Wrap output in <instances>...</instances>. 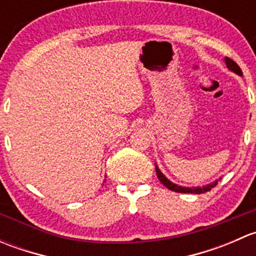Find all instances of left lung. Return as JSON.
<instances>
[{
	"mask_svg": "<svg viewBox=\"0 0 256 256\" xmlns=\"http://www.w3.org/2000/svg\"><path fill=\"white\" fill-rule=\"evenodd\" d=\"M226 66H228L230 70H233L234 73L242 76V69H240V66L236 63V62L233 60V59H230V58H228V56H226ZM156 174H157V177H158V180H161V183L164 186V187H167L168 190H174V192H178V193H194V194H202V193H206V192H208V190H210L212 188H213L214 186H216V183H218V180H216L214 183H210V184L206 186V187H196V188L180 187V186L174 184V183H172L171 180H167V178L161 174V171H160L158 167H157V166H156Z\"/></svg>",
	"mask_w": 256,
	"mask_h": 256,
	"instance_id": "8db88e82",
	"label": "left lung"
}]
</instances>
